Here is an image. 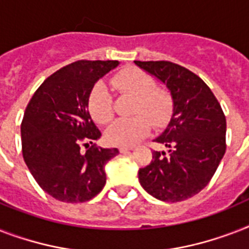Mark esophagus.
<instances>
[{
	"label": "esophagus",
	"mask_w": 249,
	"mask_h": 249,
	"mask_svg": "<svg viewBox=\"0 0 249 249\" xmlns=\"http://www.w3.org/2000/svg\"><path fill=\"white\" fill-rule=\"evenodd\" d=\"M133 147H129V146H121L120 148H119V151L123 154V152H128V151H132Z\"/></svg>",
	"instance_id": "34e87169"
}]
</instances>
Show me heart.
<instances>
[{"label":"heart","instance_id":"heart-1","mask_svg":"<svg viewBox=\"0 0 249 249\" xmlns=\"http://www.w3.org/2000/svg\"><path fill=\"white\" fill-rule=\"evenodd\" d=\"M111 85L119 93L134 97L130 117L117 119L106 129V138L117 146H132L146 137L151 129L163 128L169 123L174 111L173 95L168 89L156 86V79L137 67L117 72ZM88 108L99 124L108 123L113 116V102L105 85L97 83L88 98Z\"/></svg>","mask_w":249,"mask_h":249}]
</instances>
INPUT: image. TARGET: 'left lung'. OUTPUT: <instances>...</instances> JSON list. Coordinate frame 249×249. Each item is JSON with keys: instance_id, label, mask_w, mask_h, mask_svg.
Segmentation results:
<instances>
[{"instance_id": "8db88e82", "label": "left lung", "mask_w": 249, "mask_h": 249, "mask_svg": "<svg viewBox=\"0 0 249 249\" xmlns=\"http://www.w3.org/2000/svg\"><path fill=\"white\" fill-rule=\"evenodd\" d=\"M134 63L163 81L174 99L173 116L155 142L168 147L152 151L138 170L141 186L156 199L182 201L208 185L226 151V117L209 86L197 75L168 60Z\"/></svg>"}]
</instances>
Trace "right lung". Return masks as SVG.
I'll return each instance as SVG.
<instances>
[{"instance_id":"right-lung-1","label":"right lung","mask_w":249,"mask_h":249,"mask_svg":"<svg viewBox=\"0 0 249 249\" xmlns=\"http://www.w3.org/2000/svg\"><path fill=\"white\" fill-rule=\"evenodd\" d=\"M117 64L77 60L62 67L41 84L25 108L23 159L38 186L56 200L84 203L105 187V165L119 150L93 143L101 132L90 117L88 98L95 81ZM81 145L89 148L83 153Z\"/></svg>"}]
</instances>
